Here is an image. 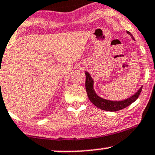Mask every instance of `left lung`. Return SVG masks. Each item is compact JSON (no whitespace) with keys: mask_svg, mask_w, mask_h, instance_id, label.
<instances>
[{"mask_svg":"<svg viewBox=\"0 0 155 155\" xmlns=\"http://www.w3.org/2000/svg\"><path fill=\"white\" fill-rule=\"evenodd\" d=\"M127 33L128 35H130L131 37L134 40V37L132 36V34L130 31H127ZM85 75H86V81H85V87H86V91L87 93V96L89 98V99L91 100V101L95 106L97 107L98 108L101 109V110H106V111H110V112H116L118 110H122V109H124L127 107L128 106H130L132 103H133L134 101H135L137 99L139 96H140L141 91H142V87L140 89L137 91V93H135V94L132 96H131L130 98H127V99L124 100V101H110V100H107L104 98H101L96 94V92H95L94 89H93V80L92 79L91 76L88 72L85 71Z\"/></svg>","mask_w":155,"mask_h":155,"instance_id":"obj_1","label":"left lung"}]
</instances>
